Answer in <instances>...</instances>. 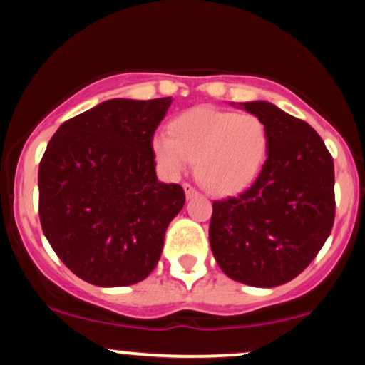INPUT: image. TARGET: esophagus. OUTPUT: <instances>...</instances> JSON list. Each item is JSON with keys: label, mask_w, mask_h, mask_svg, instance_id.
I'll return each mask as SVG.
<instances>
[{"label": "esophagus", "mask_w": 365, "mask_h": 365, "mask_svg": "<svg viewBox=\"0 0 365 365\" xmlns=\"http://www.w3.org/2000/svg\"><path fill=\"white\" fill-rule=\"evenodd\" d=\"M183 190H185L187 199H192V197H195V195H197L195 187H192L190 183H183Z\"/></svg>", "instance_id": "esophagus-1"}]
</instances>
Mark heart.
Segmentation results:
<instances>
[{
    "instance_id": "1",
    "label": "heart",
    "mask_w": 365,
    "mask_h": 365,
    "mask_svg": "<svg viewBox=\"0 0 365 365\" xmlns=\"http://www.w3.org/2000/svg\"><path fill=\"white\" fill-rule=\"evenodd\" d=\"M269 135L261 118L250 113L197 106L177 116L168 132H158L153 153L170 177L195 161V173L212 194L230 195L247 188L261 173Z\"/></svg>"
}]
</instances>
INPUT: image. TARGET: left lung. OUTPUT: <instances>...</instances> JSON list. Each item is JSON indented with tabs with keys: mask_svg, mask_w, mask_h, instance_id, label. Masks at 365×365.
Wrapping results in <instances>:
<instances>
[{
	"mask_svg": "<svg viewBox=\"0 0 365 365\" xmlns=\"http://www.w3.org/2000/svg\"><path fill=\"white\" fill-rule=\"evenodd\" d=\"M238 106L266 125L267 158L245 192L212 202L209 242L228 278L279 287L312 262L333 228V158L311 125L274 104Z\"/></svg>",
	"mask_w": 365,
	"mask_h": 365,
	"instance_id": "left-lung-1",
	"label": "left lung"
}]
</instances>
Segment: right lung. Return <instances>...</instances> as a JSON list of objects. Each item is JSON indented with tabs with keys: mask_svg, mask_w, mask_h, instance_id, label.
Wrapping results in <instances>:
<instances>
[{
	"mask_svg": "<svg viewBox=\"0 0 365 365\" xmlns=\"http://www.w3.org/2000/svg\"><path fill=\"white\" fill-rule=\"evenodd\" d=\"M171 98L108 99L65 121L39 165V217L63 264L96 287L149 276L185 204L156 177L153 137Z\"/></svg>",
	"mask_w": 365,
	"mask_h": 365,
	"instance_id": "right-lung-1",
	"label": "right lung"
}]
</instances>
